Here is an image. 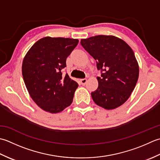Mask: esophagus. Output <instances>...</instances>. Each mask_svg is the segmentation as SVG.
<instances>
[{"label":"esophagus","mask_w":160,"mask_h":160,"mask_svg":"<svg viewBox=\"0 0 160 160\" xmlns=\"http://www.w3.org/2000/svg\"><path fill=\"white\" fill-rule=\"evenodd\" d=\"M80 81H81V84H82L83 86H84V85H86V83L87 82V79H82L80 80Z\"/></svg>","instance_id":"esophagus-1"}]
</instances>
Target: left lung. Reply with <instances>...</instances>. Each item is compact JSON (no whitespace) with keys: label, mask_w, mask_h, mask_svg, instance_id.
I'll return each mask as SVG.
<instances>
[{"label":"left lung","mask_w":160,"mask_h":160,"mask_svg":"<svg viewBox=\"0 0 160 160\" xmlns=\"http://www.w3.org/2000/svg\"><path fill=\"white\" fill-rule=\"evenodd\" d=\"M83 48L97 61L101 70L99 86L91 93L97 105L112 110L124 103L138 82L139 65L134 52L124 41L112 35L81 39Z\"/></svg>","instance_id":"left-lung-1"}]
</instances>
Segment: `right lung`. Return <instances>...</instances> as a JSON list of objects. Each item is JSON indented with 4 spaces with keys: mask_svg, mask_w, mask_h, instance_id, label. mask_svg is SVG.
Segmentation results:
<instances>
[{
    "mask_svg": "<svg viewBox=\"0 0 160 160\" xmlns=\"http://www.w3.org/2000/svg\"><path fill=\"white\" fill-rule=\"evenodd\" d=\"M78 39L46 37L39 39L26 54L22 74L31 98L41 109L58 113L72 103L79 85L62 70Z\"/></svg>",
    "mask_w": 160,
    "mask_h": 160,
    "instance_id": "right-lung-1",
    "label": "right lung"
}]
</instances>
